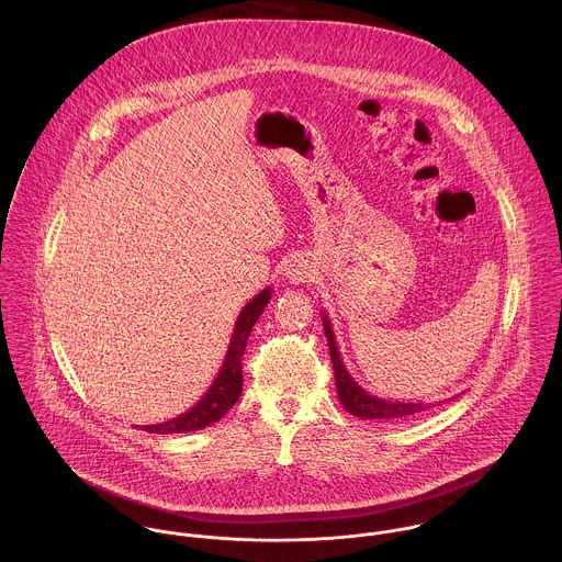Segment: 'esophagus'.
<instances>
[{
  "label": "esophagus",
  "instance_id": "obj_1",
  "mask_svg": "<svg viewBox=\"0 0 562 562\" xmlns=\"http://www.w3.org/2000/svg\"><path fill=\"white\" fill-rule=\"evenodd\" d=\"M312 266L305 261V259H294L288 268H285V277L292 281V283H305L312 279Z\"/></svg>",
  "mask_w": 562,
  "mask_h": 562
}]
</instances>
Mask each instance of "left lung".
Wrapping results in <instances>:
<instances>
[{
	"mask_svg": "<svg viewBox=\"0 0 562 562\" xmlns=\"http://www.w3.org/2000/svg\"><path fill=\"white\" fill-rule=\"evenodd\" d=\"M322 326H324V335H326L328 350H330L337 396H339V402L344 404V408L348 413H352L355 417H363V419H398V417L417 415V413L428 411L430 406H435L432 402L383 401V398L370 396L348 374V370H346V366H344V361L339 357V350H337V344H335V335H333V328H330V322L326 318V314H322Z\"/></svg>",
	"mask_w": 562,
	"mask_h": 562,
	"instance_id": "8db88e82",
	"label": "left lung"
}]
</instances>
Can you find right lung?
Returning a JSON list of instances; mask_svg holds the SVG:
<instances>
[{
    "mask_svg": "<svg viewBox=\"0 0 562 562\" xmlns=\"http://www.w3.org/2000/svg\"><path fill=\"white\" fill-rule=\"evenodd\" d=\"M272 290L266 288L261 290L238 316L236 328L229 341L227 357L223 361V368L218 376L214 379L212 387L205 392V396L196 402L190 411L181 413L179 417H172L168 422L145 426L147 432H158V435H170V432H190V430H201L214 422H218L236 402L241 394V355L246 350L248 335L255 326L266 305L270 303Z\"/></svg>",
    "mask_w": 562,
    "mask_h": 562,
    "instance_id": "right-lung-1",
    "label": "right lung"
}]
</instances>
